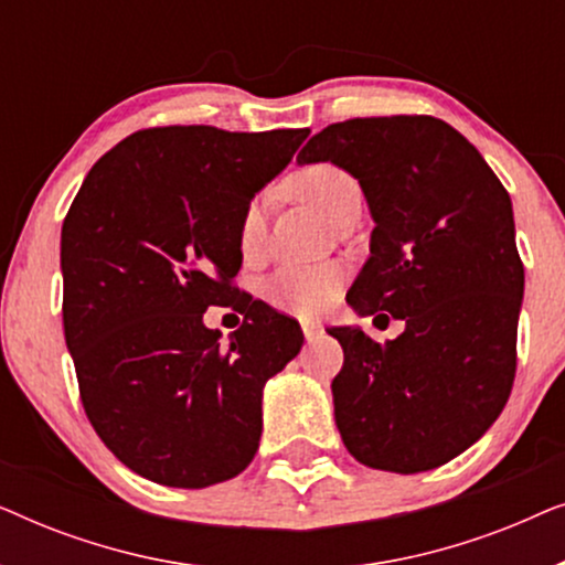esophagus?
<instances>
[{
    "instance_id": "1",
    "label": "esophagus",
    "mask_w": 565,
    "mask_h": 565,
    "mask_svg": "<svg viewBox=\"0 0 565 565\" xmlns=\"http://www.w3.org/2000/svg\"><path fill=\"white\" fill-rule=\"evenodd\" d=\"M300 329H303V334H306L308 342H311V339H316L323 331L321 321H303V323H300Z\"/></svg>"
}]
</instances>
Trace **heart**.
<instances>
[{"label": "heart", "mask_w": 565, "mask_h": 565, "mask_svg": "<svg viewBox=\"0 0 565 565\" xmlns=\"http://www.w3.org/2000/svg\"><path fill=\"white\" fill-rule=\"evenodd\" d=\"M292 195L319 207L331 221L342 218L347 207L360 203V184L342 167L319 161L290 177ZM265 200L257 198L238 218L236 242L244 259H257L265 246ZM344 282V269L337 262H288L269 277L265 296L277 311L313 316L337 298Z\"/></svg>", "instance_id": "1"}]
</instances>
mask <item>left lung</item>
<instances>
[{
	"instance_id": "8db88e82",
	"label": "left lung",
	"mask_w": 565,
	"mask_h": 565,
	"mask_svg": "<svg viewBox=\"0 0 565 565\" xmlns=\"http://www.w3.org/2000/svg\"><path fill=\"white\" fill-rule=\"evenodd\" d=\"M316 161L350 172L375 221L347 303L406 323L385 344L329 329L344 350L331 381L339 435L362 466H445L512 393L524 292L512 200L476 146L431 115L334 122L298 153Z\"/></svg>"
}]
</instances>
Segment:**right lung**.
I'll list each match as a JSON object with an SVG mask.
<instances>
[{"instance_id": "add662e5", "label": "right lung", "mask_w": 565, "mask_h": 565, "mask_svg": "<svg viewBox=\"0 0 565 565\" xmlns=\"http://www.w3.org/2000/svg\"><path fill=\"white\" fill-rule=\"evenodd\" d=\"M308 128L136 130L89 169L61 228L64 337L87 419L134 473L205 489L249 466L262 391L303 347L298 321L238 296L236 231ZM245 323L220 342L202 313Z\"/></svg>"}]
</instances>
